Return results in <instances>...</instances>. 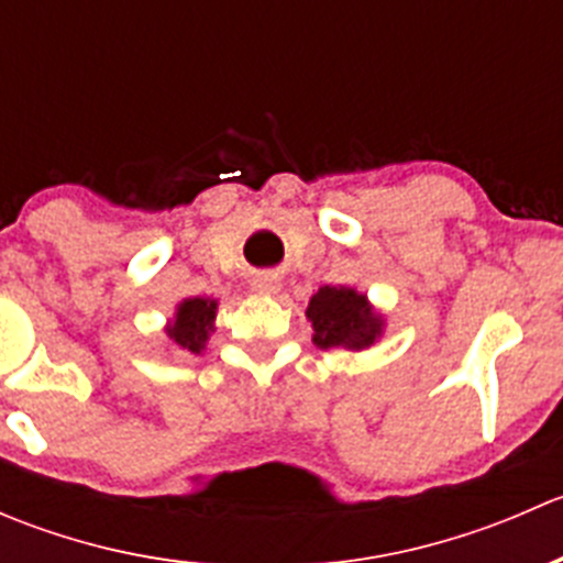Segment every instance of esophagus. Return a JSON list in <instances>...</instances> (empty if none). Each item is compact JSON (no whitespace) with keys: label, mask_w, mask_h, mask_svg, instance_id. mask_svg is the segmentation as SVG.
I'll list each match as a JSON object with an SVG mask.
<instances>
[{"label":"esophagus","mask_w":563,"mask_h":563,"mask_svg":"<svg viewBox=\"0 0 563 563\" xmlns=\"http://www.w3.org/2000/svg\"><path fill=\"white\" fill-rule=\"evenodd\" d=\"M255 291H264V294H275L277 288H280V283H277V275H258L253 280Z\"/></svg>","instance_id":"34e87169"}]
</instances>
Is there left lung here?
<instances>
[{
	"label": "left lung",
	"mask_w": 563,
	"mask_h": 563,
	"mask_svg": "<svg viewBox=\"0 0 563 563\" xmlns=\"http://www.w3.org/2000/svg\"><path fill=\"white\" fill-rule=\"evenodd\" d=\"M308 318L313 321V343L321 349H367L382 334V316L373 313L367 299L351 288L323 286L310 299Z\"/></svg>",
	"instance_id": "8db88e82"
}]
</instances>
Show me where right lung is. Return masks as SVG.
<instances>
[{
    "label": "right lung",
    "mask_w": 563,
    "mask_h": 563,
    "mask_svg": "<svg viewBox=\"0 0 563 563\" xmlns=\"http://www.w3.org/2000/svg\"><path fill=\"white\" fill-rule=\"evenodd\" d=\"M214 310H218V302H212V299H185L179 310H176V321L168 327V338L179 349L201 354L203 343H207L209 332H212Z\"/></svg>",
    "instance_id": "add662e5"
}]
</instances>
